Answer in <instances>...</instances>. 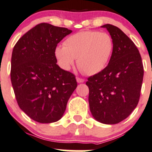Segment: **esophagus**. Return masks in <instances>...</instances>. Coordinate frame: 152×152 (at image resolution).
I'll list each match as a JSON object with an SVG mask.
<instances>
[{"label":"esophagus","instance_id":"obj_1","mask_svg":"<svg viewBox=\"0 0 152 152\" xmlns=\"http://www.w3.org/2000/svg\"><path fill=\"white\" fill-rule=\"evenodd\" d=\"M76 80H77V83H83L84 81H85V80L83 79V78H80V77H76Z\"/></svg>","mask_w":152,"mask_h":152}]
</instances>
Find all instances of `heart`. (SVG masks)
I'll use <instances>...</instances> for the list:
<instances>
[{"label":"heart","instance_id":"1","mask_svg":"<svg viewBox=\"0 0 152 152\" xmlns=\"http://www.w3.org/2000/svg\"><path fill=\"white\" fill-rule=\"evenodd\" d=\"M58 46L55 55L61 68L69 70L77 59V67L86 75H93L107 65L114 49V41L107 32L83 31L69 36Z\"/></svg>","mask_w":152,"mask_h":152}]
</instances>
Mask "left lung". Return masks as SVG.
Here are the masks:
<instances>
[{"label":"left lung","mask_w":152,"mask_h":152,"mask_svg":"<svg viewBox=\"0 0 152 152\" xmlns=\"http://www.w3.org/2000/svg\"><path fill=\"white\" fill-rule=\"evenodd\" d=\"M110 33L114 49L109 64L88 77V103L94 119L116 124L131 115L137 106L143 79L140 54L132 40L118 27L102 26Z\"/></svg>","instance_id":"left-lung-1"}]
</instances>
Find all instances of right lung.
Returning <instances> with one entry per match:
<instances>
[{
	"mask_svg": "<svg viewBox=\"0 0 152 152\" xmlns=\"http://www.w3.org/2000/svg\"><path fill=\"white\" fill-rule=\"evenodd\" d=\"M71 32L42 23L23 34L13 48L10 76L16 100L38 123L59 121L77 86L75 75L60 68L55 55L58 43Z\"/></svg>",
	"mask_w": 152,
	"mask_h": 152,
	"instance_id": "right-lung-1",
	"label": "right lung"
}]
</instances>
